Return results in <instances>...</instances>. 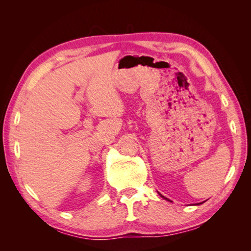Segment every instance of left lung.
<instances>
[{"label":"left lung","instance_id":"obj_1","mask_svg":"<svg viewBox=\"0 0 251 251\" xmlns=\"http://www.w3.org/2000/svg\"><path fill=\"white\" fill-rule=\"evenodd\" d=\"M158 194H159V195H160V196L162 197V198H163L164 200H168V201H171V200H169L168 198H165V197H164V196H162V195H161L160 193H158ZM171 202H172V201H171ZM204 202H205V201H204ZM204 202H201V203H197V204H195V205H200V204H202V203H204Z\"/></svg>","mask_w":251,"mask_h":251}]
</instances>
